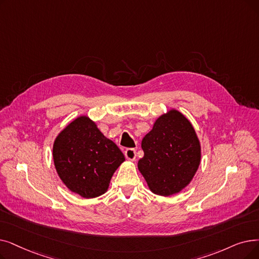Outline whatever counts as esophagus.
Instances as JSON below:
<instances>
[{
	"label": "esophagus",
	"mask_w": 259,
	"mask_h": 259,
	"mask_svg": "<svg viewBox=\"0 0 259 259\" xmlns=\"http://www.w3.org/2000/svg\"><path fill=\"white\" fill-rule=\"evenodd\" d=\"M125 156H126V159L129 160V161H136V159H137V152H136V150H134V149L129 148V149H127L125 151Z\"/></svg>",
	"instance_id": "34e87169"
}]
</instances>
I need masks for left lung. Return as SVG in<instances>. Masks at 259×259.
<instances>
[{"instance_id": "left-lung-1", "label": "left lung", "mask_w": 259, "mask_h": 259, "mask_svg": "<svg viewBox=\"0 0 259 259\" xmlns=\"http://www.w3.org/2000/svg\"><path fill=\"white\" fill-rule=\"evenodd\" d=\"M144 156L138 168L151 192L168 197L183 190L201 162L195 128L181 112L170 109L157 117L142 140Z\"/></svg>"}]
</instances>
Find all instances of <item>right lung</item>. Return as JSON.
<instances>
[{"label": "right lung", "instance_id": "add662e5", "mask_svg": "<svg viewBox=\"0 0 259 259\" xmlns=\"http://www.w3.org/2000/svg\"><path fill=\"white\" fill-rule=\"evenodd\" d=\"M53 160L63 184L72 193L91 199L107 192L125 155L100 132L94 120L80 115L56 137Z\"/></svg>", "mask_w": 259, "mask_h": 259}]
</instances>
